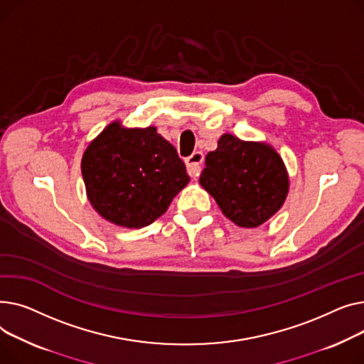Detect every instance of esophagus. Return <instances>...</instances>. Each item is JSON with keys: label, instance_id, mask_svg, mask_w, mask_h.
I'll return each mask as SVG.
<instances>
[{"label": "esophagus", "instance_id": "esophagus-1", "mask_svg": "<svg viewBox=\"0 0 364 364\" xmlns=\"http://www.w3.org/2000/svg\"><path fill=\"white\" fill-rule=\"evenodd\" d=\"M186 168H188V175L191 178H198L201 172V164L204 161V154L200 151H196L192 156H189L186 160Z\"/></svg>", "mask_w": 364, "mask_h": 364}]
</instances>
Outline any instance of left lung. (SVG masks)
Listing matches in <instances>:
<instances>
[{"instance_id": "left-lung-1", "label": "left lung", "mask_w": 364, "mask_h": 364, "mask_svg": "<svg viewBox=\"0 0 364 364\" xmlns=\"http://www.w3.org/2000/svg\"><path fill=\"white\" fill-rule=\"evenodd\" d=\"M200 183L223 215L242 228H257L279 210L288 194L282 159L264 144L223 135L205 157Z\"/></svg>"}]
</instances>
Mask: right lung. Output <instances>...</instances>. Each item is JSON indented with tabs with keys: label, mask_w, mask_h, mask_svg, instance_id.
<instances>
[{
	"label": "right lung",
	"mask_w": 364,
	"mask_h": 364,
	"mask_svg": "<svg viewBox=\"0 0 364 364\" xmlns=\"http://www.w3.org/2000/svg\"><path fill=\"white\" fill-rule=\"evenodd\" d=\"M82 176L94 208L124 228L151 225L189 181L176 148L156 127L123 129L117 122L87 148Z\"/></svg>",
	"instance_id": "1"
}]
</instances>
